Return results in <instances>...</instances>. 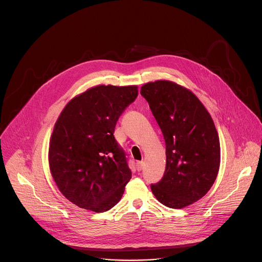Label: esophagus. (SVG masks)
I'll return each instance as SVG.
<instances>
[{
    "label": "esophagus",
    "mask_w": 262,
    "mask_h": 262,
    "mask_svg": "<svg viewBox=\"0 0 262 262\" xmlns=\"http://www.w3.org/2000/svg\"><path fill=\"white\" fill-rule=\"evenodd\" d=\"M136 166H137V170H138V171H140V170L143 168V162H142V161H140V162H137Z\"/></svg>",
    "instance_id": "1"
}]
</instances>
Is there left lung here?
Returning a JSON list of instances; mask_svg holds the SVG:
<instances>
[{
  "mask_svg": "<svg viewBox=\"0 0 262 262\" xmlns=\"http://www.w3.org/2000/svg\"><path fill=\"white\" fill-rule=\"evenodd\" d=\"M140 94L166 145L164 175L150 185L151 191L167 207H185L201 199L218 175L220 143L214 121L193 93L173 82H149Z\"/></svg>",
  "mask_w": 262,
  "mask_h": 262,
  "instance_id": "8db88e82",
  "label": "left lung"
}]
</instances>
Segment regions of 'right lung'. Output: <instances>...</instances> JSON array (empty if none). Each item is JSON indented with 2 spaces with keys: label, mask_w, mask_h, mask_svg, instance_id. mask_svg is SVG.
Instances as JSON below:
<instances>
[{
  "label": "right lung",
  "mask_w": 262,
  "mask_h": 262,
  "mask_svg": "<svg viewBox=\"0 0 262 262\" xmlns=\"http://www.w3.org/2000/svg\"><path fill=\"white\" fill-rule=\"evenodd\" d=\"M137 86L99 85L67 103L49 143V168L61 193L96 213L115 206L132 178L126 154L114 137Z\"/></svg>",
  "instance_id": "right-lung-1"
}]
</instances>
